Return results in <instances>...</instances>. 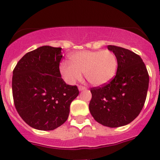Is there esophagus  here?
Masks as SVG:
<instances>
[{
  "label": "esophagus",
  "instance_id": "esophagus-1",
  "mask_svg": "<svg viewBox=\"0 0 160 160\" xmlns=\"http://www.w3.org/2000/svg\"><path fill=\"white\" fill-rule=\"evenodd\" d=\"M78 89H79V90H86L87 88L86 87H83V86H79Z\"/></svg>",
  "mask_w": 160,
  "mask_h": 160
}]
</instances>
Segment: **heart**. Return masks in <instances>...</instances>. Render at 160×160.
I'll return each mask as SVG.
<instances>
[{
    "label": "heart",
    "mask_w": 160,
    "mask_h": 160,
    "mask_svg": "<svg viewBox=\"0 0 160 160\" xmlns=\"http://www.w3.org/2000/svg\"><path fill=\"white\" fill-rule=\"evenodd\" d=\"M70 62H62L59 72L67 83L73 84L84 73L85 78L94 86H101L114 77L118 68L117 57L109 50L80 51L70 56Z\"/></svg>",
    "instance_id": "obj_1"
}]
</instances>
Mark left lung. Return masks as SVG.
Wrapping results in <instances>:
<instances>
[{
	"mask_svg": "<svg viewBox=\"0 0 160 160\" xmlns=\"http://www.w3.org/2000/svg\"><path fill=\"white\" fill-rule=\"evenodd\" d=\"M117 57L116 75L108 83L90 88L89 110L95 121L118 128L136 118L144 106L149 77L138 55L127 49L108 46Z\"/></svg>",
	"mask_w": 160,
	"mask_h": 160,
	"instance_id": "obj_1",
	"label": "left lung"
}]
</instances>
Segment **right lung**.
Returning a JSON list of instances; mask_svg holds the SVG:
<instances>
[{"label": "right lung", "mask_w": 160, "mask_h": 160, "mask_svg": "<svg viewBox=\"0 0 160 160\" xmlns=\"http://www.w3.org/2000/svg\"><path fill=\"white\" fill-rule=\"evenodd\" d=\"M62 48L44 46L28 52L13 70L12 94L18 113L38 130L50 131L67 120L77 87L68 85L59 72Z\"/></svg>", "instance_id": "right-lung-1"}]
</instances>
